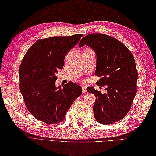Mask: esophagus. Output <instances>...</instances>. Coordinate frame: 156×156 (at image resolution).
Returning a JSON list of instances; mask_svg holds the SVG:
<instances>
[{
  "mask_svg": "<svg viewBox=\"0 0 156 156\" xmlns=\"http://www.w3.org/2000/svg\"><path fill=\"white\" fill-rule=\"evenodd\" d=\"M82 91L83 93H85L87 91V90H86V87L85 86H82Z\"/></svg>",
  "mask_w": 156,
  "mask_h": 156,
  "instance_id": "1",
  "label": "esophagus"
}]
</instances>
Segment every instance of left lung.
Returning <instances> with one entry per match:
<instances>
[{"instance_id": "left-lung-1", "label": "left lung", "mask_w": 156, "mask_h": 156, "mask_svg": "<svg viewBox=\"0 0 156 156\" xmlns=\"http://www.w3.org/2000/svg\"><path fill=\"white\" fill-rule=\"evenodd\" d=\"M84 45L97 55L95 74L101 77L97 84L107 87L104 94L93 87H87L96 98L94 117L103 125L121 121L129 113L137 91L138 72L133 55L121 41L105 34L87 35L80 41L79 47Z\"/></svg>"}]
</instances>
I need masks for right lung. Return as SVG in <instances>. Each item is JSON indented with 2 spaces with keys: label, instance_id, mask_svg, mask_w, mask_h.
<instances>
[{
  "label": "right lung",
  "instance_id": "add662e5",
  "mask_svg": "<svg viewBox=\"0 0 156 156\" xmlns=\"http://www.w3.org/2000/svg\"><path fill=\"white\" fill-rule=\"evenodd\" d=\"M82 34L39 39L27 51L19 70L20 90L27 109L37 120L48 125L58 124L82 87L70 82L56 87V74L64 66L65 55L76 45Z\"/></svg>",
  "mask_w": 156,
  "mask_h": 156
}]
</instances>
